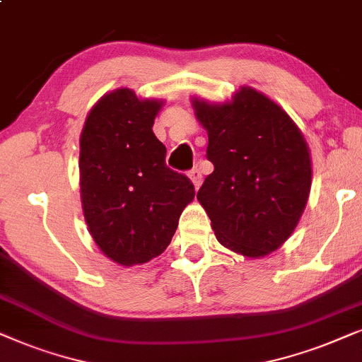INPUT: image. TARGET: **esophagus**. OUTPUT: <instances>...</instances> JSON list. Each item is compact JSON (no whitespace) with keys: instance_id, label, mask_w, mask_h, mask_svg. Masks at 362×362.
Wrapping results in <instances>:
<instances>
[{"instance_id":"34e87169","label":"esophagus","mask_w":362,"mask_h":362,"mask_svg":"<svg viewBox=\"0 0 362 362\" xmlns=\"http://www.w3.org/2000/svg\"><path fill=\"white\" fill-rule=\"evenodd\" d=\"M189 177H190L192 184H194V187H195V190H199L200 185H202V173H200L199 168H197V167L192 168Z\"/></svg>"}]
</instances>
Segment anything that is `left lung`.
Here are the masks:
<instances>
[{"label": "left lung", "mask_w": 362, "mask_h": 362, "mask_svg": "<svg viewBox=\"0 0 362 362\" xmlns=\"http://www.w3.org/2000/svg\"><path fill=\"white\" fill-rule=\"evenodd\" d=\"M192 107L215 167L197 200L216 240L247 258L276 252L295 231L311 190V153L300 127L250 86L225 103L192 98Z\"/></svg>", "instance_id": "8db88e82"}]
</instances>
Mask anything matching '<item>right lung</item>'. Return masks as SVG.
Returning <instances> with one entry per match:
<instances>
[{"label":"right lung","mask_w":362,"mask_h":362,"mask_svg":"<svg viewBox=\"0 0 362 362\" xmlns=\"http://www.w3.org/2000/svg\"><path fill=\"white\" fill-rule=\"evenodd\" d=\"M163 99L129 88L104 94L89 110L79 139V185L94 243L120 267L165 252L195 189L165 165L167 148L152 131Z\"/></svg>","instance_id":"1"}]
</instances>
